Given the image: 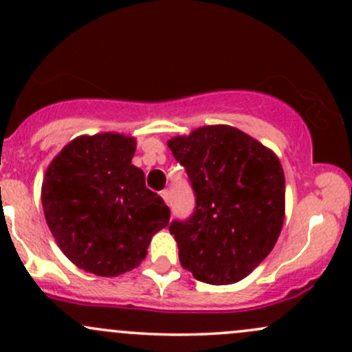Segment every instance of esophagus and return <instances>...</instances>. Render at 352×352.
<instances>
[{"label": "esophagus", "mask_w": 352, "mask_h": 352, "mask_svg": "<svg viewBox=\"0 0 352 352\" xmlns=\"http://www.w3.org/2000/svg\"><path fill=\"white\" fill-rule=\"evenodd\" d=\"M160 195H162V199L165 201V204L170 206V192L168 190H162Z\"/></svg>", "instance_id": "34e87169"}]
</instances>
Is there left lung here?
<instances>
[{"label":"left lung","instance_id":"8db88e82","mask_svg":"<svg viewBox=\"0 0 352 352\" xmlns=\"http://www.w3.org/2000/svg\"><path fill=\"white\" fill-rule=\"evenodd\" d=\"M195 194L187 221L170 223L180 265L199 282L229 285L270 254L285 219L278 157L241 129L214 124L168 140Z\"/></svg>","mask_w":352,"mask_h":352}]
</instances>
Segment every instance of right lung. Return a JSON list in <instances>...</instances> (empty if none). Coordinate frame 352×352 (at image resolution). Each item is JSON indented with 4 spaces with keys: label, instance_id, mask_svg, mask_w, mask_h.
Wrapping results in <instances>:
<instances>
[{
    "label": "right lung",
    "instance_id": "obj_1",
    "mask_svg": "<svg viewBox=\"0 0 352 352\" xmlns=\"http://www.w3.org/2000/svg\"><path fill=\"white\" fill-rule=\"evenodd\" d=\"M136 140L120 133L79 136L52 160L42 206L62 253L98 276H118L146 256L170 209L131 164Z\"/></svg>",
    "mask_w": 352,
    "mask_h": 352
}]
</instances>
